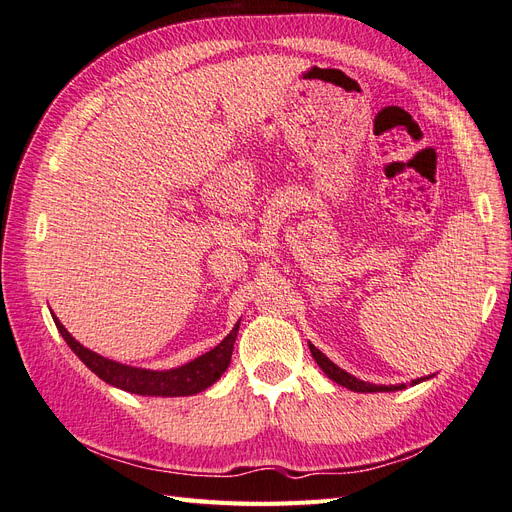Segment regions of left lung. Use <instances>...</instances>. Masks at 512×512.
Segmentation results:
<instances>
[{
    "instance_id": "left-lung-1",
    "label": "left lung",
    "mask_w": 512,
    "mask_h": 512,
    "mask_svg": "<svg viewBox=\"0 0 512 512\" xmlns=\"http://www.w3.org/2000/svg\"><path fill=\"white\" fill-rule=\"evenodd\" d=\"M309 350H312V356H314L318 367L324 371V374H327L333 382L346 386V389H350V391H354V393H382V391H401V389H406V384L384 386V384H369V382H363V380H359V378L350 376L348 371L339 369V367H337L333 361H329L327 356H324L314 344H309ZM421 380H423V378L412 380V384H418Z\"/></svg>"
}]
</instances>
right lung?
Masks as SVG:
<instances>
[{"mask_svg": "<svg viewBox=\"0 0 512 512\" xmlns=\"http://www.w3.org/2000/svg\"><path fill=\"white\" fill-rule=\"evenodd\" d=\"M55 327L59 329L61 337L66 339V344L74 350V354L94 371V374L104 380L106 384H113L117 389H123L128 393L136 395H149V397H183V395H194L209 389V386L220 380V376L228 369L230 365V356L232 348H235V339L239 331V322L235 324L222 342L209 350L207 354L198 356V359L185 363L177 369H168V371H151V369H138V367H128L115 361H108L104 356L91 352L83 348L76 339L66 331L64 324H61L57 318Z\"/></svg>", "mask_w": 512, "mask_h": 512, "instance_id": "add662e5", "label": "right lung"}]
</instances>
